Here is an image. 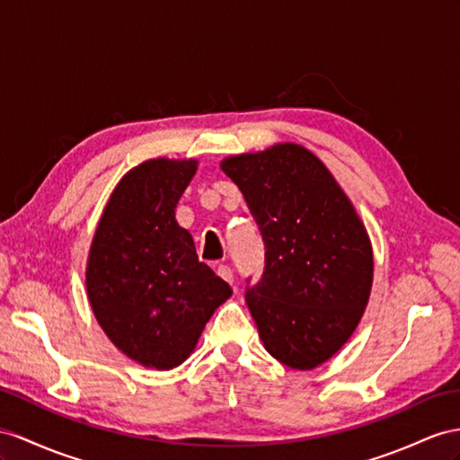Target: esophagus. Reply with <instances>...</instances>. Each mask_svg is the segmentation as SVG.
<instances>
[{"mask_svg": "<svg viewBox=\"0 0 460 460\" xmlns=\"http://www.w3.org/2000/svg\"><path fill=\"white\" fill-rule=\"evenodd\" d=\"M217 276L226 279L227 284H233V270H231L229 266L219 264V266H217Z\"/></svg>", "mask_w": 460, "mask_h": 460, "instance_id": "obj_1", "label": "esophagus"}]
</instances>
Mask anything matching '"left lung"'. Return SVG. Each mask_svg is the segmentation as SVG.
Segmentation results:
<instances>
[{
    "instance_id": "obj_1",
    "label": "left lung",
    "mask_w": 460,
    "mask_h": 460,
    "mask_svg": "<svg viewBox=\"0 0 460 460\" xmlns=\"http://www.w3.org/2000/svg\"><path fill=\"white\" fill-rule=\"evenodd\" d=\"M221 169L239 186L264 243V272L244 299L264 348L313 369L342 348L373 281L371 243L334 176L301 146L237 155Z\"/></svg>"
}]
</instances>
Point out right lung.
<instances>
[{
    "mask_svg": "<svg viewBox=\"0 0 460 460\" xmlns=\"http://www.w3.org/2000/svg\"><path fill=\"white\" fill-rule=\"evenodd\" d=\"M196 161L153 159L118 182L91 244L87 296L118 349L153 369H172L194 349L231 288L198 261L174 219Z\"/></svg>",
    "mask_w": 460,
    "mask_h": 460,
    "instance_id": "right-lung-1",
    "label": "right lung"
}]
</instances>
